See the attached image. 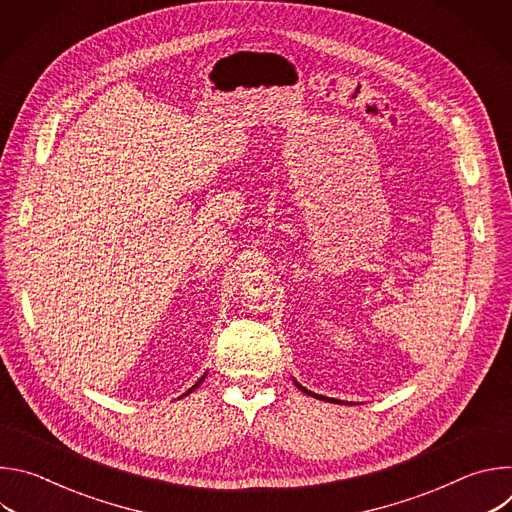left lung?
I'll return each instance as SVG.
<instances>
[{"instance_id":"obj_1","label":"left lung","mask_w":512,"mask_h":512,"mask_svg":"<svg viewBox=\"0 0 512 512\" xmlns=\"http://www.w3.org/2000/svg\"><path fill=\"white\" fill-rule=\"evenodd\" d=\"M296 383V387L302 391V393H306V395H310V397H316V399H322V401H336V399H330V397H324V395H316V393H312V391H308L306 387H302L298 381H294ZM336 403H342V401H336Z\"/></svg>"}]
</instances>
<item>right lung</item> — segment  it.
I'll use <instances>...</instances> for the list:
<instances>
[{
    "mask_svg": "<svg viewBox=\"0 0 512 512\" xmlns=\"http://www.w3.org/2000/svg\"><path fill=\"white\" fill-rule=\"evenodd\" d=\"M204 377H206V373H204ZM204 377H200V379H198V381H196V385H192V387H190V389H188V391H186V393H184V395H182V397H186V395H190V393H192V391H194V389H196V387H198V385H200V383H202V381H204Z\"/></svg>",
    "mask_w": 512,
    "mask_h": 512,
    "instance_id": "right-lung-1",
    "label": "right lung"
}]
</instances>
